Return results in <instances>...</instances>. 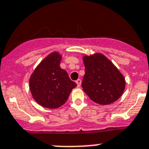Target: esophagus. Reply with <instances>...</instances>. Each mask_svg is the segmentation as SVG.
<instances>
[{
	"mask_svg": "<svg viewBox=\"0 0 149 149\" xmlns=\"http://www.w3.org/2000/svg\"><path fill=\"white\" fill-rule=\"evenodd\" d=\"M76 84H77V86L78 87H80L81 86V80L80 79H78L76 81Z\"/></svg>",
	"mask_w": 149,
	"mask_h": 149,
	"instance_id": "1",
	"label": "esophagus"
}]
</instances>
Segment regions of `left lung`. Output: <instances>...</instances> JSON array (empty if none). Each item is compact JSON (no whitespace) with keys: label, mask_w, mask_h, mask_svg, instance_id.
<instances>
[{"label":"left lung","mask_w":149,"mask_h":149,"mask_svg":"<svg viewBox=\"0 0 149 149\" xmlns=\"http://www.w3.org/2000/svg\"><path fill=\"white\" fill-rule=\"evenodd\" d=\"M83 61L85 73L81 87L90 99L103 105L116 101L125 87V80L120 70L102 53L84 56Z\"/></svg>","instance_id":"left-lung-1"}]
</instances>
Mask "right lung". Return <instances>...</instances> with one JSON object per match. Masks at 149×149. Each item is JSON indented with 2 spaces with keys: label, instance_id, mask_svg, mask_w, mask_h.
<instances>
[{
  "label": "right lung",
  "instance_id": "right-lung-1",
  "mask_svg": "<svg viewBox=\"0 0 149 149\" xmlns=\"http://www.w3.org/2000/svg\"><path fill=\"white\" fill-rule=\"evenodd\" d=\"M61 55L53 52L36 67L29 78V89L36 102L45 108L55 109L68 100L77 84L70 79L66 70L60 68Z\"/></svg>",
  "mask_w": 149,
  "mask_h": 149
}]
</instances>
